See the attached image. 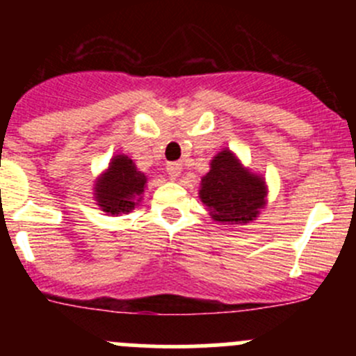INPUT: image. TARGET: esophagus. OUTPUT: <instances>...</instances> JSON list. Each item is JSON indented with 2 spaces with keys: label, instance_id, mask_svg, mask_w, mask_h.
<instances>
[{
  "label": "esophagus",
  "instance_id": "34e87169",
  "mask_svg": "<svg viewBox=\"0 0 356 356\" xmlns=\"http://www.w3.org/2000/svg\"><path fill=\"white\" fill-rule=\"evenodd\" d=\"M167 172L170 177H179L182 172V163H179V161H170V163H167Z\"/></svg>",
  "mask_w": 356,
  "mask_h": 356
}]
</instances>
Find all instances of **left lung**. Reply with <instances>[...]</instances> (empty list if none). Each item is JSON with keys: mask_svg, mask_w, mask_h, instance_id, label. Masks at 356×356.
I'll return each mask as SVG.
<instances>
[{"mask_svg": "<svg viewBox=\"0 0 356 356\" xmlns=\"http://www.w3.org/2000/svg\"><path fill=\"white\" fill-rule=\"evenodd\" d=\"M200 200L217 224L246 225L267 207V182L245 167L234 152L224 148L211 158L210 170L201 177Z\"/></svg>", "mask_w": 356, "mask_h": 356, "instance_id": "left-lung-1", "label": "left lung"}]
</instances>
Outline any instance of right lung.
Returning a JSON list of instances; mask_svg holds the SVG:
<instances>
[{
	"mask_svg": "<svg viewBox=\"0 0 356 356\" xmlns=\"http://www.w3.org/2000/svg\"><path fill=\"white\" fill-rule=\"evenodd\" d=\"M146 184L148 175L136 167L132 158L120 153L111 158L108 167L95 179L92 198L99 210L118 217L139 207Z\"/></svg>",
	"mask_w": 356,
	"mask_h": 356,
	"instance_id": "1",
	"label": "right lung"
}]
</instances>
